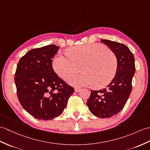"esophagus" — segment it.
Instances as JSON below:
<instances>
[{
  "label": "esophagus",
  "mask_w": 150,
  "mask_h": 150,
  "mask_svg": "<svg viewBox=\"0 0 150 150\" xmlns=\"http://www.w3.org/2000/svg\"><path fill=\"white\" fill-rule=\"evenodd\" d=\"M81 91V89H80V88H75V91L76 93H79Z\"/></svg>",
  "instance_id": "34e87169"
}]
</instances>
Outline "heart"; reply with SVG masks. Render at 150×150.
<instances>
[{
  "label": "heart",
  "instance_id": "heart-1",
  "mask_svg": "<svg viewBox=\"0 0 150 150\" xmlns=\"http://www.w3.org/2000/svg\"><path fill=\"white\" fill-rule=\"evenodd\" d=\"M69 56L55 55L52 66L55 72L65 81L77 73L81 67V74L72 77L69 83L75 87L95 84L102 88L112 81L116 74L117 60L112 51L100 44L82 45L69 49Z\"/></svg>",
  "mask_w": 150,
  "mask_h": 150
}]
</instances>
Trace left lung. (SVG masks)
I'll return each mask as SVG.
<instances>
[{
	"mask_svg": "<svg viewBox=\"0 0 150 150\" xmlns=\"http://www.w3.org/2000/svg\"><path fill=\"white\" fill-rule=\"evenodd\" d=\"M116 55L117 69L116 76L107 88L91 90L87 102L91 112L100 118H109L123 109L132 91V81L135 71V59L126 45L107 40H101Z\"/></svg>",
	"mask_w": 150,
	"mask_h": 150,
	"instance_id": "obj_1",
	"label": "left lung"
}]
</instances>
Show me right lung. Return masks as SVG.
<instances>
[{
    "mask_svg": "<svg viewBox=\"0 0 150 150\" xmlns=\"http://www.w3.org/2000/svg\"><path fill=\"white\" fill-rule=\"evenodd\" d=\"M59 47L50 45L30 50L20 59L15 82L20 103L38 120H51L67 107L74 89L59 77L52 59Z\"/></svg>",
    "mask_w": 150,
    "mask_h": 150,
    "instance_id": "right-lung-1",
    "label": "right lung"
}]
</instances>
